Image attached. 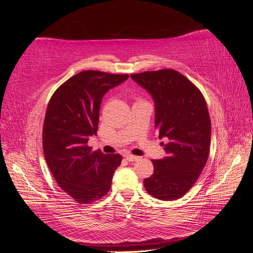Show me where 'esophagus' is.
Returning a JSON list of instances; mask_svg holds the SVG:
<instances>
[{
    "mask_svg": "<svg viewBox=\"0 0 253 253\" xmlns=\"http://www.w3.org/2000/svg\"><path fill=\"white\" fill-rule=\"evenodd\" d=\"M126 160H128V162H136V160H138V157L131 155V154L126 155Z\"/></svg>",
    "mask_w": 253,
    "mask_h": 253,
    "instance_id": "esophagus-1",
    "label": "esophagus"
}]
</instances>
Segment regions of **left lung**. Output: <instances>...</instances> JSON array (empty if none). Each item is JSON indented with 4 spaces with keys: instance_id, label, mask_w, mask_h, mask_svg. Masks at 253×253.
I'll list each match as a JSON object with an SVG mask.
<instances>
[{
    "instance_id": "8db88e82",
    "label": "left lung",
    "mask_w": 253,
    "mask_h": 253,
    "mask_svg": "<svg viewBox=\"0 0 253 253\" xmlns=\"http://www.w3.org/2000/svg\"><path fill=\"white\" fill-rule=\"evenodd\" d=\"M155 103L158 138H167L166 156L153 159L154 173L143 180L148 193L175 201L193 187L206 166L211 140V121L201 90L174 70L131 75Z\"/></svg>"
}]
</instances>
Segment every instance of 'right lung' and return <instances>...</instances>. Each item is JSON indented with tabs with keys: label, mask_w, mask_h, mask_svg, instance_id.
I'll list each match as a JSON object with an SVG mask.
<instances>
[{
	"label": "right lung",
	"mask_w": 253,
	"mask_h": 253,
	"mask_svg": "<svg viewBox=\"0 0 253 253\" xmlns=\"http://www.w3.org/2000/svg\"><path fill=\"white\" fill-rule=\"evenodd\" d=\"M128 75L84 71L64 82L50 98L43 126V152L58 186L80 204L110 191L119 154H103L87 145L96 135L103 96Z\"/></svg>",
	"instance_id": "right-lung-1"
}]
</instances>
